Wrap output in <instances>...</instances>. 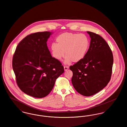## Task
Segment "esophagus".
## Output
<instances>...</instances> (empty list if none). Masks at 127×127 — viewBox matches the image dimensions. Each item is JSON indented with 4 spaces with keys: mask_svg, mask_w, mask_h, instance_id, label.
I'll list each match as a JSON object with an SVG mask.
<instances>
[{
    "mask_svg": "<svg viewBox=\"0 0 127 127\" xmlns=\"http://www.w3.org/2000/svg\"><path fill=\"white\" fill-rule=\"evenodd\" d=\"M68 68H69V67H68V66H64V69L65 71L67 70L68 69Z\"/></svg>",
    "mask_w": 127,
    "mask_h": 127,
    "instance_id": "1",
    "label": "esophagus"
}]
</instances>
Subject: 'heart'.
Listing matches in <instances>:
<instances>
[{
	"label": "heart",
	"mask_w": 127,
	"mask_h": 127,
	"mask_svg": "<svg viewBox=\"0 0 127 127\" xmlns=\"http://www.w3.org/2000/svg\"><path fill=\"white\" fill-rule=\"evenodd\" d=\"M57 44L53 43L51 49L53 57L60 60L65 56V64L77 63L86 57L90 45V40L84 34L63 33L57 38Z\"/></svg>",
	"instance_id": "b5f03b06"
}]
</instances>
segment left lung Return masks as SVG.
I'll return each instance as SVG.
<instances>
[{
  "mask_svg": "<svg viewBox=\"0 0 127 127\" xmlns=\"http://www.w3.org/2000/svg\"><path fill=\"white\" fill-rule=\"evenodd\" d=\"M90 37L88 53L80 62L69 67L73 72L72 85L84 96H91L101 90L109 82L113 65L112 51L99 35L87 31Z\"/></svg>",
  "mask_w": 127,
  "mask_h": 127,
  "instance_id": "obj_1",
  "label": "left lung"
}]
</instances>
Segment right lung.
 I'll return each mask as SVG.
<instances>
[{
	"label": "right lung",
	"instance_id": "1",
	"mask_svg": "<svg viewBox=\"0 0 127 127\" xmlns=\"http://www.w3.org/2000/svg\"><path fill=\"white\" fill-rule=\"evenodd\" d=\"M52 32H39L22 39L15 50L12 68L20 89L25 94L44 98L64 71L60 62L51 56L47 45Z\"/></svg>",
	"mask_w": 127,
	"mask_h": 127
}]
</instances>
